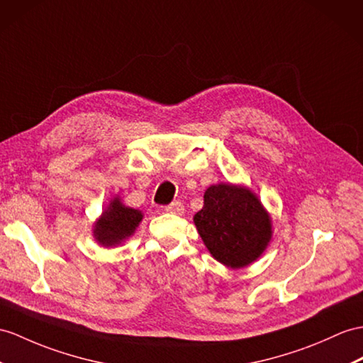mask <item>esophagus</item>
Here are the masks:
<instances>
[{"mask_svg":"<svg viewBox=\"0 0 363 363\" xmlns=\"http://www.w3.org/2000/svg\"><path fill=\"white\" fill-rule=\"evenodd\" d=\"M164 212H169V214H175V216H182L184 212V206L182 201H172L171 205L164 206Z\"/></svg>","mask_w":363,"mask_h":363,"instance_id":"esophagus-1","label":"esophagus"}]
</instances>
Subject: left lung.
I'll use <instances>...</instances> for the list:
<instances>
[{
	"instance_id": "8db88e82",
	"label": "left lung",
	"mask_w": 363,
	"mask_h": 363,
	"mask_svg": "<svg viewBox=\"0 0 363 363\" xmlns=\"http://www.w3.org/2000/svg\"><path fill=\"white\" fill-rule=\"evenodd\" d=\"M194 223L208 251L225 267L238 269L257 260L271 240L269 214L246 186L212 184Z\"/></svg>"
}]
</instances>
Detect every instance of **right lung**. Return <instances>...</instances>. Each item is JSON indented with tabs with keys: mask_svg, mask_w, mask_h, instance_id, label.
Returning <instances> with one entry per match:
<instances>
[{
	"mask_svg": "<svg viewBox=\"0 0 363 363\" xmlns=\"http://www.w3.org/2000/svg\"><path fill=\"white\" fill-rule=\"evenodd\" d=\"M141 218H143L141 211L125 206L118 197H115L95 223V240L106 248L120 245L135 233Z\"/></svg>",
	"mask_w": 363,
	"mask_h": 363,
	"instance_id": "obj_1",
	"label": "right lung"
}]
</instances>
